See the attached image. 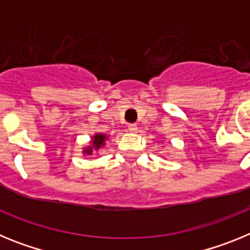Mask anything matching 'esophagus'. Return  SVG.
Listing matches in <instances>:
<instances>
[{
	"mask_svg": "<svg viewBox=\"0 0 250 250\" xmlns=\"http://www.w3.org/2000/svg\"><path fill=\"white\" fill-rule=\"evenodd\" d=\"M127 130H129L130 132H136L138 131V126H136L135 124H129V125H127Z\"/></svg>",
	"mask_w": 250,
	"mask_h": 250,
	"instance_id": "esophagus-1",
	"label": "esophagus"
}]
</instances>
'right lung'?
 <instances>
[{"label":"right lung","mask_w":250,"mask_h":250,"mask_svg":"<svg viewBox=\"0 0 250 250\" xmlns=\"http://www.w3.org/2000/svg\"><path fill=\"white\" fill-rule=\"evenodd\" d=\"M106 139L105 135H103V134H98V135L94 136V140H92V146H94V149H100V146H103L104 145V140ZM85 152H87V154H91V147H89V149H86Z\"/></svg>","instance_id":"obj_1"}]
</instances>
